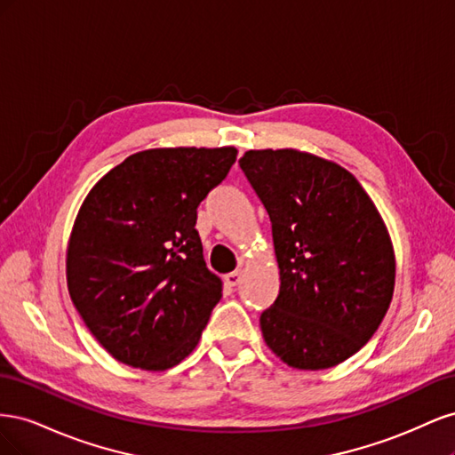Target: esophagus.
Listing matches in <instances>:
<instances>
[{"label":"esophagus","instance_id":"esophagus-1","mask_svg":"<svg viewBox=\"0 0 455 455\" xmlns=\"http://www.w3.org/2000/svg\"><path fill=\"white\" fill-rule=\"evenodd\" d=\"M241 281H243V271H241V269L231 271V273L226 275V283H228L229 286H237V284H241Z\"/></svg>","mask_w":455,"mask_h":455}]
</instances>
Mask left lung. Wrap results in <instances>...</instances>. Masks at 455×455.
I'll use <instances>...</instances> for the list:
<instances>
[{
    "instance_id": "1",
    "label": "left lung",
    "mask_w": 455,
    "mask_h": 455,
    "mask_svg": "<svg viewBox=\"0 0 455 455\" xmlns=\"http://www.w3.org/2000/svg\"><path fill=\"white\" fill-rule=\"evenodd\" d=\"M271 220L281 292L259 316L269 349L288 366L323 370L374 336L395 288L387 228L356 178L296 149L239 159Z\"/></svg>"
}]
</instances>
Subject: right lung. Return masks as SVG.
Here are the masks:
<instances>
[{"label": "right lung", "instance_id": "add662e5", "mask_svg": "<svg viewBox=\"0 0 455 455\" xmlns=\"http://www.w3.org/2000/svg\"><path fill=\"white\" fill-rule=\"evenodd\" d=\"M235 159V148L146 149L109 171L81 204L68 291L119 363L167 370L196 349L222 298L203 259L197 206Z\"/></svg>", "mask_w": 455, "mask_h": 455}]
</instances>
